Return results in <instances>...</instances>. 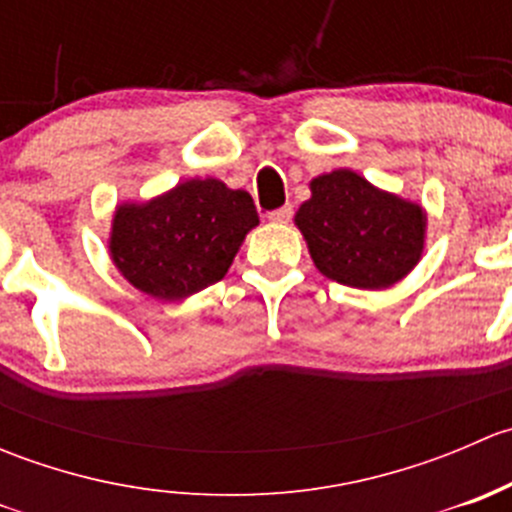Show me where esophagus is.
I'll return each instance as SVG.
<instances>
[{"label": "esophagus", "instance_id": "esophagus-1", "mask_svg": "<svg viewBox=\"0 0 512 512\" xmlns=\"http://www.w3.org/2000/svg\"><path fill=\"white\" fill-rule=\"evenodd\" d=\"M292 215H294L292 205H282V208L272 210V213L267 215V218H270L272 223H289V220H292Z\"/></svg>", "mask_w": 512, "mask_h": 512}]
</instances>
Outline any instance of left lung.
<instances>
[{"label": "left lung", "instance_id": "8db88e82", "mask_svg": "<svg viewBox=\"0 0 512 512\" xmlns=\"http://www.w3.org/2000/svg\"><path fill=\"white\" fill-rule=\"evenodd\" d=\"M309 188L312 198L299 205L294 225L324 277L384 289L414 270L426 240L421 205L379 190L349 168L317 175Z\"/></svg>", "mask_w": 512, "mask_h": 512}]
</instances>
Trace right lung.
I'll use <instances>...</instances> for the list:
<instances>
[{
    "instance_id": "right-lung-1",
    "label": "right lung",
    "mask_w": 512,
    "mask_h": 512,
    "mask_svg": "<svg viewBox=\"0 0 512 512\" xmlns=\"http://www.w3.org/2000/svg\"><path fill=\"white\" fill-rule=\"evenodd\" d=\"M257 223L250 193L195 178L148 203L118 205L108 252L133 287L175 302L223 280Z\"/></svg>"
}]
</instances>
